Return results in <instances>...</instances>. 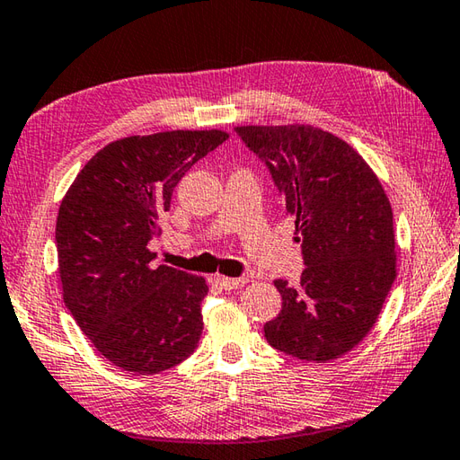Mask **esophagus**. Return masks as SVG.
I'll list each match as a JSON object with an SVG mask.
<instances>
[{"label": "esophagus", "mask_w": 460, "mask_h": 460, "mask_svg": "<svg viewBox=\"0 0 460 460\" xmlns=\"http://www.w3.org/2000/svg\"><path fill=\"white\" fill-rule=\"evenodd\" d=\"M217 286H219L221 289L225 291H231V289H239L241 286H245L247 279L245 278H223V275H217V278L213 279Z\"/></svg>", "instance_id": "obj_1"}]
</instances>
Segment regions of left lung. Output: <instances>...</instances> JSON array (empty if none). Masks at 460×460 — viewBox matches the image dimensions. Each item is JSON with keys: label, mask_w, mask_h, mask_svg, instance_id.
Returning <instances> with one entry per match:
<instances>
[{"label": "left lung", "mask_w": 460, "mask_h": 460, "mask_svg": "<svg viewBox=\"0 0 460 460\" xmlns=\"http://www.w3.org/2000/svg\"><path fill=\"white\" fill-rule=\"evenodd\" d=\"M296 219L305 270L299 288L275 279L281 312L265 340L299 360L328 362L360 344L396 279L392 207L364 158L330 132L237 127Z\"/></svg>", "instance_id": "left-lung-1"}]
</instances>
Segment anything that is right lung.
<instances>
[{"label":"right lung","mask_w":460,"mask_h":460,"mask_svg":"<svg viewBox=\"0 0 460 460\" xmlns=\"http://www.w3.org/2000/svg\"><path fill=\"white\" fill-rule=\"evenodd\" d=\"M229 138L223 130H171L114 140L90 158L56 221L64 304L114 366L158 374L195 352L207 283L169 265L150 267L179 181Z\"/></svg>","instance_id":"1"}]
</instances>
